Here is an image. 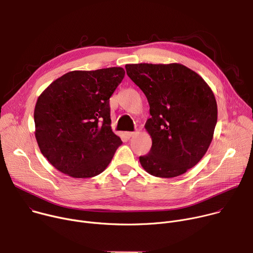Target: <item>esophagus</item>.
<instances>
[{
    "mask_svg": "<svg viewBox=\"0 0 253 253\" xmlns=\"http://www.w3.org/2000/svg\"><path fill=\"white\" fill-rule=\"evenodd\" d=\"M135 134H136L135 132H125V136H126L127 138H131V137H133Z\"/></svg>",
    "mask_w": 253,
    "mask_h": 253,
    "instance_id": "34e87169",
    "label": "esophagus"
}]
</instances>
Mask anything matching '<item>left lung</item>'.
<instances>
[{
  "instance_id": "8db88e82",
  "label": "left lung",
  "mask_w": 253,
  "mask_h": 253,
  "mask_svg": "<svg viewBox=\"0 0 253 253\" xmlns=\"http://www.w3.org/2000/svg\"><path fill=\"white\" fill-rule=\"evenodd\" d=\"M127 75L145 94L150 115L145 129L152 147L139 161L147 173L172 178L205 155L217 122V104L196 72L178 63L128 64Z\"/></svg>"
}]
</instances>
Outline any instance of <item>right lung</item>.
Instances as JSON below:
<instances>
[{
	"label": "right lung",
	"mask_w": 253,
	"mask_h": 253,
	"mask_svg": "<svg viewBox=\"0 0 253 253\" xmlns=\"http://www.w3.org/2000/svg\"><path fill=\"white\" fill-rule=\"evenodd\" d=\"M121 67L71 71L52 82L34 110L35 137L47 160L73 178L102 173L122 144L111 129L109 99Z\"/></svg>",
	"instance_id": "right-lung-1"
}]
</instances>
